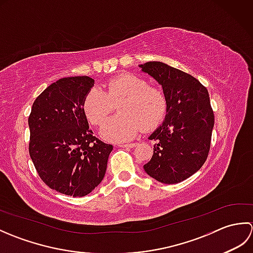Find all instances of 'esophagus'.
I'll return each instance as SVG.
<instances>
[{"label":"esophagus","mask_w":253,"mask_h":253,"mask_svg":"<svg viewBox=\"0 0 253 253\" xmlns=\"http://www.w3.org/2000/svg\"><path fill=\"white\" fill-rule=\"evenodd\" d=\"M137 146V143H121L120 147L121 148H135Z\"/></svg>","instance_id":"34e87169"}]
</instances>
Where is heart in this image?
I'll use <instances>...</instances> for the list:
<instances>
[{
  "instance_id": "b5f03b06",
  "label": "heart",
  "mask_w": 253,
  "mask_h": 253,
  "mask_svg": "<svg viewBox=\"0 0 253 253\" xmlns=\"http://www.w3.org/2000/svg\"><path fill=\"white\" fill-rule=\"evenodd\" d=\"M118 105L120 115L110 118L101 128V135L111 141L135 138L143 128L152 130L163 122L168 102L160 89L135 75H123L104 84L103 91L92 88L83 101L87 120L99 126Z\"/></svg>"
}]
</instances>
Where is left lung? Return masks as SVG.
Returning a JSON list of instances; mask_svg holds the SVG:
<instances>
[{
    "instance_id": "left-lung-1",
    "label": "left lung",
    "mask_w": 253,
    "mask_h": 253,
    "mask_svg": "<svg viewBox=\"0 0 253 253\" xmlns=\"http://www.w3.org/2000/svg\"><path fill=\"white\" fill-rule=\"evenodd\" d=\"M162 85L168 102L165 120L155 129L153 155L146 173L163 184H177L201 169L211 146L214 114L207 88L179 69L162 62L139 65Z\"/></svg>"
}]
</instances>
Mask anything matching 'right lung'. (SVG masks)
Masks as SVG:
<instances>
[{
	"instance_id": "1",
	"label": "right lung",
	"mask_w": 253,
	"mask_h": 253,
	"mask_svg": "<svg viewBox=\"0 0 253 253\" xmlns=\"http://www.w3.org/2000/svg\"><path fill=\"white\" fill-rule=\"evenodd\" d=\"M94 80L66 77L35 100L28 118L29 154L40 178L63 195L84 197L103 179L113 146L99 140L83 110Z\"/></svg>"
}]
</instances>
